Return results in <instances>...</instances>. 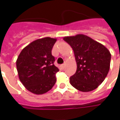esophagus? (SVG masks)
<instances>
[{
    "mask_svg": "<svg viewBox=\"0 0 120 120\" xmlns=\"http://www.w3.org/2000/svg\"><path fill=\"white\" fill-rule=\"evenodd\" d=\"M61 67H62V68H63V69H64V68H65V64H63V65H62V66H61Z\"/></svg>",
    "mask_w": 120,
    "mask_h": 120,
    "instance_id": "esophagus-1",
    "label": "esophagus"
}]
</instances>
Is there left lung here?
<instances>
[{
	"label": "left lung",
	"instance_id": "8db88e82",
	"mask_svg": "<svg viewBox=\"0 0 120 120\" xmlns=\"http://www.w3.org/2000/svg\"><path fill=\"white\" fill-rule=\"evenodd\" d=\"M64 40L73 49L77 62V71L70 78V84L83 92L96 89L104 81L110 70V51L83 34L65 37Z\"/></svg>",
	"mask_w": 120,
	"mask_h": 120
}]
</instances>
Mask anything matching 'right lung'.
Segmentation results:
<instances>
[{
    "label": "right lung",
    "mask_w": 120,
    "mask_h": 120,
    "mask_svg": "<svg viewBox=\"0 0 120 120\" xmlns=\"http://www.w3.org/2000/svg\"><path fill=\"white\" fill-rule=\"evenodd\" d=\"M56 38H39L31 42L21 51L16 61L19 77L29 91L41 95L50 90L56 82L59 71L54 65L52 50Z\"/></svg>",
    "instance_id": "obj_1"
}]
</instances>
